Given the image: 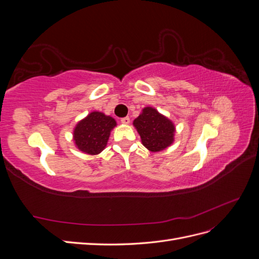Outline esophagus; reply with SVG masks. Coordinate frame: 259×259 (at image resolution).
Returning <instances> with one entry per match:
<instances>
[{
    "mask_svg": "<svg viewBox=\"0 0 259 259\" xmlns=\"http://www.w3.org/2000/svg\"><path fill=\"white\" fill-rule=\"evenodd\" d=\"M121 122H122L123 124H128V123H130V116L122 117V119H121Z\"/></svg>",
    "mask_w": 259,
    "mask_h": 259,
    "instance_id": "1",
    "label": "esophagus"
}]
</instances>
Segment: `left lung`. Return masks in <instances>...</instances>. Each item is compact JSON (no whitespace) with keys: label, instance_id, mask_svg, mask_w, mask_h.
<instances>
[{"label":"left lung","instance_id":"obj_1","mask_svg":"<svg viewBox=\"0 0 259 259\" xmlns=\"http://www.w3.org/2000/svg\"><path fill=\"white\" fill-rule=\"evenodd\" d=\"M134 125L142 137L143 145L150 151H161L173 143V123L153 108H145L143 113L135 119Z\"/></svg>","mask_w":259,"mask_h":259}]
</instances>
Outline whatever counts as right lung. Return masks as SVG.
Listing matches in <instances>:
<instances>
[{
    "instance_id": "add662e5",
    "label": "right lung",
    "mask_w": 259,
    "mask_h": 259,
    "mask_svg": "<svg viewBox=\"0 0 259 259\" xmlns=\"http://www.w3.org/2000/svg\"><path fill=\"white\" fill-rule=\"evenodd\" d=\"M116 123L111 116L101 112H92L79 122L74 130V142L81 151L98 154L105 149L110 131Z\"/></svg>"
}]
</instances>
